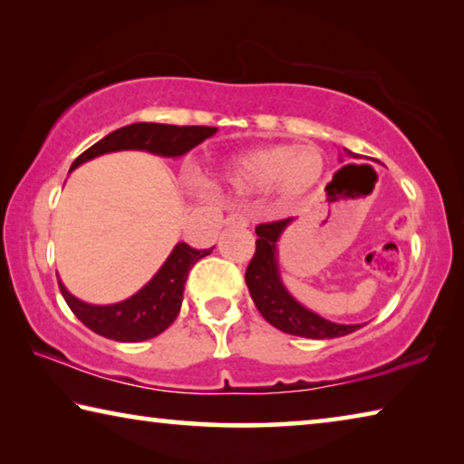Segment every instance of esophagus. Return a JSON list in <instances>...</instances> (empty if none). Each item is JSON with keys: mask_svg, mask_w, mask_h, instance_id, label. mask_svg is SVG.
<instances>
[{"mask_svg": "<svg viewBox=\"0 0 464 464\" xmlns=\"http://www.w3.org/2000/svg\"><path fill=\"white\" fill-rule=\"evenodd\" d=\"M225 225H229V227H247L249 225V221H247V217L246 215H239V213H233V215H229L225 218Z\"/></svg>", "mask_w": 464, "mask_h": 464, "instance_id": "1", "label": "esophagus"}]
</instances>
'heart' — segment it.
Returning <instances> with one entry per match:
<instances>
[{"label": "heart", "instance_id": "1", "mask_svg": "<svg viewBox=\"0 0 464 464\" xmlns=\"http://www.w3.org/2000/svg\"><path fill=\"white\" fill-rule=\"evenodd\" d=\"M324 174V157L309 145H276L243 153L227 166L225 182L243 192L272 188L282 198L311 190Z\"/></svg>", "mask_w": 464, "mask_h": 464}]
</instances>
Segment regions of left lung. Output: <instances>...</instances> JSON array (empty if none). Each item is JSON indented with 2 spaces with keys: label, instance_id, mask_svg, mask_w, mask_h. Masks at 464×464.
Returning a JSON list of instances; mask_svg holds the SVG:
<instances>
[{
  "label": "left lung",
  "instance_id": "obj_1",
  "mask_svg": "<svg viewBox=\"0 0 464 464\" xmlns=\"http://www.w3.org/2000/svg\"><path fill=\"white\" fill-rule=\"evenodd\" d=\"M343 151L352 155L348 149H343ZM290 223H293V218H282V221L262 223L256 227V254L246 270V285L257 311L280 332L298 337H311V340H327V337H342L356 332L360 325L334 324V321H327L317 313L304 309L282 285L276 260V243Z\"/></svg>",
  "mask_w": 464,
  "mask_h": 464
}]
</instances>
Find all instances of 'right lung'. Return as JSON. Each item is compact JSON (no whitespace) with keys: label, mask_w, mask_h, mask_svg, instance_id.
<instances>
[{"label":"right lung","mask_w":464,"mask_h":464,"mask_svg":"<svg viewBox=\"0 0 464 464\" xmlns=\"http://www.w3.org/2000/svg\"><path fill=\"white\" fill-rule=\"evenodd\" d=\"M215 132V127H174V124L135 122L110 132L96 145L85 149L73 161L72 169L98 155L124 151V149H139V151L163 157H179L200 145L204 139L213 137ZM210 251L213 247L194 249L188 243H178L155 276L139 293L122 303L90 304L75 298L61 280L59 288L73 315L92 332L114 342H145L166 332L174 324L179 307H182L188 272Z\"/></svg>","instance_id":"add662e5"}]
</instances>
